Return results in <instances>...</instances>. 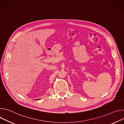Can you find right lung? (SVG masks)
Here are the masks:
<instances>
[{"instance_id":"obj_1","label":"right lung","mask_w":124,"mask_h":124,"mask_svg":"<svg viewBox=\"0 0 124 124\" xmlns=\"http://www.w3.org/2000/svg\"><path fill=\"white\" fill-rule=\"evenodd\" d=\"M37 100H38V99H37Z\"/></svg>"}]
</instances>
